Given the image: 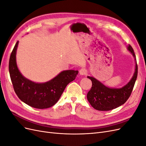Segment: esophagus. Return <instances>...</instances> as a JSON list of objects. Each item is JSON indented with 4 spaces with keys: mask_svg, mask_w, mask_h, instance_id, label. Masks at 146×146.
I'll list each match as a JSON object with an SVG mask.
<instances>
[{
    "mask_svg": "<svg viewBox=\"0 0 146 146\" xmlns=\"http://www.w3.org/2000/svg\"><path fill=\"white\" fill-rule=\"evenodd\" d=\"M79 74L81 76H85L87 74V70L85 68H82L80 70H79Z\"/></svg>",
    "mask_w": 146,
    "mask_h": 146,
    "instance_id": "obj_1",
    "label": "esophagus"
}]
</instances>
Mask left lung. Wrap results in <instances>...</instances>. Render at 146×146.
I'll return each mask as SVG.
<instances>
[{
	"label": "left lung",
	"mask_w": 146,
	"mask_h": 146,
	"mask_svg": "<svg viewBox=\"0 0 146 146\" xmlns=\"http://www.w3.org/2000/svg\"><path fill=\"white\" fill-rule=\"evenodd\" d=\"M128 50L136 55L133 48L129 44ZM138 76V65L136 64L135 72L131 80L120 89L110 88L104 85L96 78L88 76L92 82V87L87 94V99L91 105L99 111H109L124 104L130 98Z\"/></svg>",
	"instance_id": "8db88e82"
}]
</instances>
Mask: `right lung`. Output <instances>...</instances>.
Here are the masks:
<instances>
[{
    "label": "right lung",
    "mask_w": 146,
    "mask_h": 146,
    "mask_svg": "<svg viewBox=\"0 0 146 146\" xmlns=\"http://www.w3.org/2000/svg\"><path fill=\"white\" fill-rule=\"evenodd\" d=\"M18 45L17 41L10 55L9 72L13 89L17 97L30 107L45 109L54 106L68 84L74 80L78 71L64 70L50 81L36 83L25 78L21 74L16 62V53Z\"/></svg>",
    "instance_id": "add662e5"
}]
</instances>
